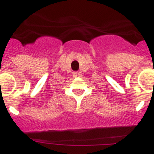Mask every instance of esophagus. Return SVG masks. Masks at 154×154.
Instances as JSON below:
<instances>
[{
  "label": "esophagus",
  "instance_id": "34e87169",
  "mask_svg": "<svg viewBox=\"0 0 154 154\" xmlns=\"http://www.w3.org/2000/svg\"><path fill=\"white\" fill-rule=\"evenodd\" d=\"M77 74H78V73H77V72H74V73H73V75H74V76H77Z\"/></svg>",
  "mask_w": 154,
  "mask_h": 154
}]
</instances>
